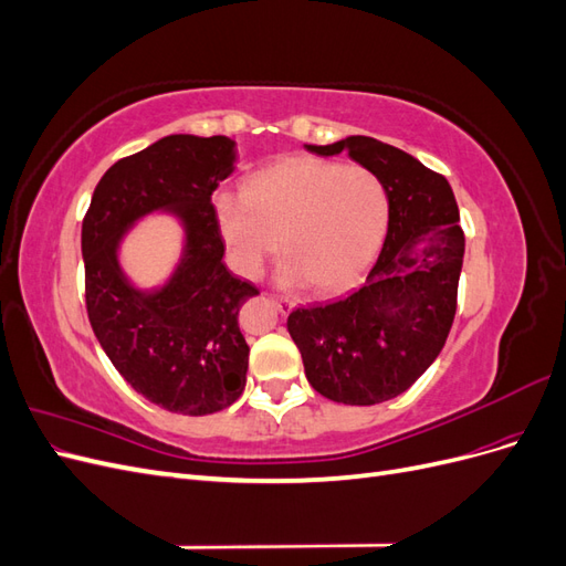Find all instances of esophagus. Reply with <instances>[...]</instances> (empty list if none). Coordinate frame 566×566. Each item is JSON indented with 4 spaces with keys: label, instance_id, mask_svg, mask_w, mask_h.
<instances>
[{
    "label": "esophagus",
    "instance_id": "esophagus-1",
    "mask_svg": "<svg viewBox=\"0 0 566 566\" xmlns=\"http://www.w3.org/2000/svg\"><path fill=\"white\" fill-rule=\"evenodd\" d=\"M271 302L276 304V310H279L281 314H287L290 310H293V304H295L290 297H279V295H271Z\"/></svg>",
    "mask_w": 566,
    "mask_h": 566
}]
</instances>
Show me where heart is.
Segmentation results:
<instances>
[{
  "label": "heart",
  "mask_w": 566,
  "mask_h": 566,
  "mask_svg": "<svg viewBox=\"0 0 566 566\" xmlns=\"http://www.w3.org/2000/svg\"><path fill=\"white\" fill-rule=\"evenodd\" d=\"M214 217L241 276H260L283 245L281 285L314 283L318 293H337L378 254L389 198L380 177L364 165L290 158L254 172L243 193H219Z\"/></svg>",
  "instance_id": "1"
}]
</instances>
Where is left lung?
Masks as SVG:
<instances>
[{
  "instance_id": "8db88e82",
  "label": "left lung",
  "mask_w": 566,
  "mask_h": 566,
  "mask_svg": "<svg viewBox=\"0 0 566 566\" xmlns=\"http://www.w3.org/2000/svg\"><path fill=\"white\" fill-rule=\"evenodd\" d=\"M349 158L380 177L387 235L364 283L347 297L295 310L287 333L310 385L325 399L373 406L399 397L432 366L455 316L465 235L449 181L370 136L306 146Z\"/></svg>"
}]
</instances>
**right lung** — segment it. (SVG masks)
I'll use <instances>...</instances> for the list:
<instances>
[{"mask_svg": "<svg viewBox=\"0 0 566 566\" xmlns=\"http://www.w3.org/2000/svg\"><path fill=\"white\" fill-rule=\"evenodd\" d=\"M233 165L229 136L169 134L117 160L82 221L84 297L98 345L136 391L169 413H217L245 389L250 347L238 310L260 290L227 269L212 205ZM153 211L180 219L185 250L174 276L144 291L126 279L116 252Z\"/></svg>", "mask_w": 566, "mask_h": 566, "instance_id": "add662e5", "label": "right lung"}]
</instances>
